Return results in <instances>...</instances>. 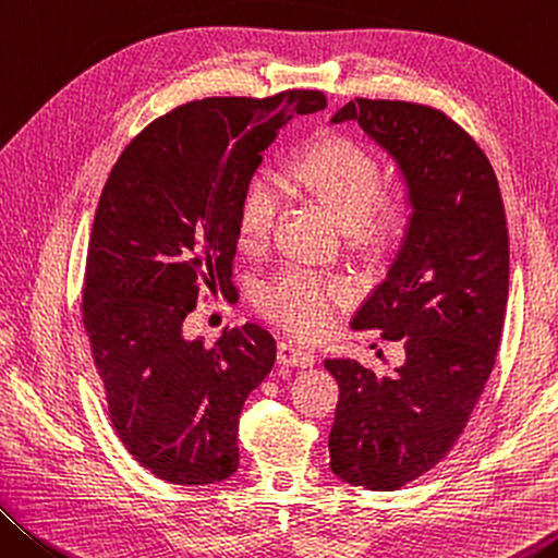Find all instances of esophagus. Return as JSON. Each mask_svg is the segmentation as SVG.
Listing matches in <instances>:
<instances>
[{
  "label": "esophagus",
  "instance_id": "34e87169",
  "mask_svg": "<svg viewBox=\"0 0 558 558\" xmlns=\"http://www.w3.org/2000/svg\"><path fill=\"white\" fill-rule=\"evenodd\" d=\"M277 355H279V363L284 365H314L316 361L314 349H308V345L296 343V341H281Z\"/></svg>",
  "mask_w": 558,
  "mask_h": 558
}]
</instances>
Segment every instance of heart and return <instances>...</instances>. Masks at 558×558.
I'll use <instances>...</instances> for the list:
<instances>
[{"mask_svg": "<svg viewBox=\"0 0 558 558\" xmlns=\"http://www.w3.org/2000/svg\"><path fill=\"white\" fill-rule=\"evenodd\" d=\"M380 160L365 145L345 135H326L301 153L281 185L289 193L314 197L349 242L365 252H390L415 222V199L408 187L380 193ZM277 193L269 182L246 185L234 213V242L246 254H257L269 242ZM343 299L339 281L312 269H287L262 291L259 304L271 318L299 333H322L331 324Z\"/></svg>", "mask_w": 558, "mask_h": 558, "instance_id": "b5f03b06", "label": "heart"}]
</instances>
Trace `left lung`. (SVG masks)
I'll list each match as a JSON object with an SVG mask.
<instances>
[{
	"instance_id": "8db88e82",
	"label": "left lung",
	"mask_w": 558,
	"mask_h": 558,
	"mask_svg": "<svg viewBox=\"0 0 558 558\" xmlns=\"http://www.w3.org/2000/svg\"><path fill=\"white\" fill-rule=\"evenodd\" d=\"M349 121L390 155L415 199L386 279L353 316V328L403 341V361L383 376L351 359L326 361L341 388L331 470L390 492L452 450L485 390L507 312L509 232L487 155L442 111L355 98L331 118Z\"/></svg>"
}]
</instances>
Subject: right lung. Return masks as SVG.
Wrapping results in <instances>:
<instances>
[{
    "label": "right lung",
    "instance_id": "add662e5",
    "mask_svg": "<svg viewBox=\"0 0 558 558\" xmlns=\"http://www.w3.org/2000/svg\"><path fill=\"white\" fill-rule=\"evenodd\" d=\"M322 90L193 100L135 135L106 180L90 230L84 326L125 450L172 485H215L240 464V413L277 361L257 324L207 349L182 322L232 287L234 213L294 116Z\"/></svg>",
    "mask_w": 558,
    "mask_h": 558
}]
</instances>
